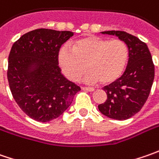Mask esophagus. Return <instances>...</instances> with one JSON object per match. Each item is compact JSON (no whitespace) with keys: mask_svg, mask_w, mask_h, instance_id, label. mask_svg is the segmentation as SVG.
<instances>
[{"mask_svg":"<svg viewBox=\"0 0 159 159\" xmlns=\"http://www.w3.org/2000/svg\"><path fill=\"white\" fill-rule=\"evenodd\" d=\"M81 89L84 90V91H89V92L95 91V89H93V88H88V87H81Z\"/></svg>","mask_w":159,"mask_h":159,"instance_id":"1","label":"esophagus"}]
</instances>
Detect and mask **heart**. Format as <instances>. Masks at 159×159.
Listing matches in <instances>:
<instances>
[{
  "label": "heart",
  "mask_w": 159,
  "mask_h": 159,
  "mask_svg": "<svg viewBox=\"0 0 159 159\" xmlns=\"http://www.w3.org/2000/svg\"><path fill=\"white\" fill-rule=\"evenodd\" d=\"M129 49L124 40H109L90 35L74 40L71 49L62 47L57 54L58 64L70 80L84 77L87 83L101 81L104 85L115 82L122 76L128 61Z\"/></svg>",
  "instance_id": "b5f03b06"
}]
</instances>
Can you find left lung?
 <instances>
[{
  "label": "left lung",
  "mask_w": 159,
  "mask_h": 159,
  "mask_svg": "<svg viewBox=\"0 0 159 159\" xmlns=\"http://www.w3.org/2000/svg\"><path fill=\"white\" fill-rule=\"evenodd\" d=\"M102 34L116 35L129 49L127 66L123 75L105 86L106 101L98 109L108 118L125 120L141 111L146 102L154 80L155 67L148 46L137 37L123 31H106Z\"/></svg>",
  "instance_id": "1"
}]
</instances>
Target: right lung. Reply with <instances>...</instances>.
<instances>
[{
  "mask_svg": "<svg viewBox=\"0 0 159 159\" xmlns=\"http://www.w3.org/2000/svg\"><path fill=\"white\" fill-rule=\"evenodd\" d=\"M70 31L40 28L22 35L11 48L7 77L16 102L31 119L48 122L68 109L80 90L58 66V50Z\"/></svg>",
  "mask_w": 159,
  "mask_h": 159,
  "instance_id": "obj_1",
  "label": "right lung"
}]
</instances>
